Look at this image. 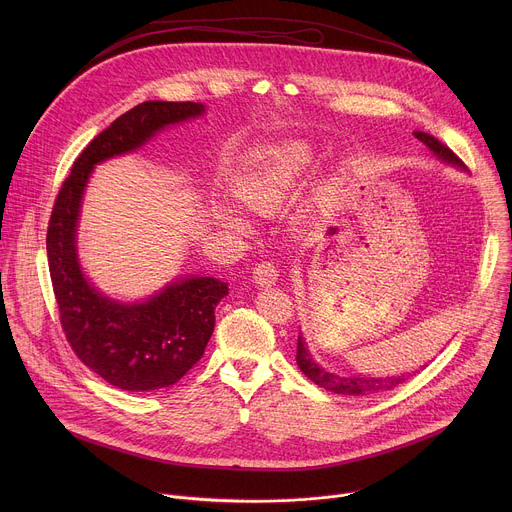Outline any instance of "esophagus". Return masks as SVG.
Masks as SVG:
<instances>
[{
    "label": "esophagus",
    "mask_w": 512,
    "mask_h": 512,
    "mask_svg": "<svg viewBox=\"0 0 512 512\" xmlns=\"http://www.w3.org/2000/svg\"><path fill=\"white\" fill-rule=\"evenodd\" d=\"M277 279H279V271H277L275 263H271V261H261V263H257V267L253 269V281H255L259 287L275 285Z\"/></svg>",
    "instance_id": "34e87169"
}]
</instances>
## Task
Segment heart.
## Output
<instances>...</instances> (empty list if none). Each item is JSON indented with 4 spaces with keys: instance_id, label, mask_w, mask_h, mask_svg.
<instances>
[{
    "instance_id": "b5f03b06",
    "label": "heart",
    "mask_w": 512,
    "mask_h": 512,
    "mask_svg": "<svg viewBox=\"0 0 512 512\" xmlns=\"http://www.w3.org/2000/svg\"><path fill=\"white\" fill-rule=\"evenodd\" d=\"M310 162L312 152L306 143H287L261 152L235 176V196L247 208L269 214L296 190ZM216 218L237 231L251 229L249 216L237 204H218Z\"/></svg>"
}]
</instances>
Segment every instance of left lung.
<instances>
[{"label": "left lung", "mask_w": 512, "mask_h": 512, "mask_svg": "<svg viewBox=\"0 0 512 512\" xmlns=\"http://www.w3.org/2000/svg\"><path fill=\"white\" fill-rule=\"evenodd\" d=\"M413 135L421 143L427 145V148L433 152V156L437 160H442V162H446L450 166H456V168H464L462 160L440 139H435L433 135L423 133V131H413ZM296 360H298V367L302 369V373L312 383H316L318 387H322L326 391H332L336 395L358 397V395H373V393H381V391H391V389L399 387L401 383H405L407 379L413 377L411 373L409 375H397V377H344V375H338V373H330V371L322 369L320 364L312 358L302 334L298 336Z\"/></svg>", "instance_id": "obj_1"}]
</instances>
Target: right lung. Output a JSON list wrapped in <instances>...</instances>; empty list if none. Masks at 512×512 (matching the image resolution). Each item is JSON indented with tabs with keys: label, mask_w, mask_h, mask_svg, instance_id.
Masks as SVG:
<instances>
[{
	"label": "right lung",
	"mask_w": 512,
	"mask_h": 512,
	"mask_svg": "<svg viewBox=\"0 0 512 512\" xmlns=\"http://www.w3.org/2000/svg\"><path fill=\"white\" fill-rule=\"evenodd\" d=\"M204 113L202 103L145 101L103 129L72 164L56 196L46 253L60 324L68 344L101 379L123 391H156L178 383L204 354L214 308L229 285L214 277H176L143 302H117L85 277L77 227L93 168L131 154L158 131Z\"/></svg>",
	"instance_id": "obj_1"
}]
</instances>
